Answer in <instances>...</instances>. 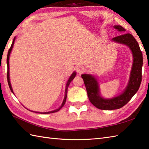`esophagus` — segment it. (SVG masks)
<instances>
[{"mask_svg": "<svg viewBox=\"0 0 149 149\" xmlns=\"http://www.w3.org/2000/svg\"><path fill=\"white\" fill-rule=\"evenodd\" d=\"M77 72L79 74H82L84 72H85V68L82 66H78L77 68Z\"/></svg>", "mask_w": 149, "mask_h": 149, "instance_id": "1", "label": "esophagus"}]
</instances>
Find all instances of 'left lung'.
<instances>
[{
	"instance_id": "8db88e82",
	"label": "left lung",
	"mask_w": 149,
	"mask_h": 149,
	"mask_svg": "<svg viewBox=\"0 0 149 149\" xmlns=\"http://www.w3.org/2000/svg\"><path fill=\"white\" fill-rule=\"evenodd\" d=\"M114 27L120 32H125L124 29L121 26H115ZM114 42L123 43L129 47L133 55V65H132L130 80L127 88L121 95L111 99H105L100 96L99 86L95 78L90 75L83 74L86 86L88 96L91 103L98 109L102 110L117 109L125 106L131 98L137 92L141 83V70L143 66V55L137 41L131 34H123L116 36L112 39Z\"/></svg>"
}]
</instances>
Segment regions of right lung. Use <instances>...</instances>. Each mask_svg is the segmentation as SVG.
Wrapping results in <instances>:
<instances>
[{"instance_id": "1", "label": "right lung", "mask_w": 149, "mask_h": 149, "mask_svg": "<svg viewBox=\"0 0 149 149\" xmlns=\"http://www.w3.org/2000/svg\"><path fill=\"white\" fill-rule=\"evenodd\" d=\"M15 37L13 39V43L11 44V46L10 47V49H9V51H8V56H7V65H8V72H7V79H8V85H9V88H10V90L11 91V92L13 93V90H12V88H11V83H10V81H9V56H10V53L11 52V50H12V48L13 47V45H14V42H15ZM75 75H76V73L75 72H74L73 74H72V75L70 77L68 81H67V83H66V89H65V98H64V100H63V102L61 104V106H60V107H59L58 109H57L56 110H54L52 111H49V112H45V113H38V112H36V113H42V114H49V113H55V112H57L58 111H59L60 109H61L63 106L65 105V102H66V95H67V90H68V87L69 86L70 83H71V81L74 79V78L75 77Z\"/></svg>"}]
</instances>
